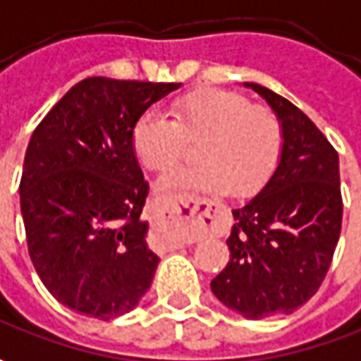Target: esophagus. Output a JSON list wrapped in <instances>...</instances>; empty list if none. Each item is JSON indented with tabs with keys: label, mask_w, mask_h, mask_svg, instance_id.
<instances>
[{
	"label": "esophagus",
	"mask_w": 361,
	"mask_h": 361,
	"mask_svg": "<svg viewBox=\"0 0 361 361\" xmlns=\"http://www.w3.org/2000/svg\"><path fill=\"white\" fill-rule=\"evenodd\" d=\"M209 200H204V197H193V195H188L185 200H181L180 204H169L168 205V212L171 216H178V218L183 219H193L197 218V214H200V209L202 207H209ZM188 243L185 240L180 243Z\"/></svg>",
	"instance_id": "34e87169"
}]
</instances>
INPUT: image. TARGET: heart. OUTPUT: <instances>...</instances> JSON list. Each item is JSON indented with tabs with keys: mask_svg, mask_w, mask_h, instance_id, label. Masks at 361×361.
<instances>
[{
	"mask_svg": "<svg viewBox=\"0 0 361 361\" xmlns=\"http://www.w3.org/2000/svg\"><path fill=\"white\" fill-rule=\"evenodd\" d=\"M169 121L156 109L143 111L131 128V147L149 171H168L180 159L185 140H200L195 168L171 171L161 180L168 192L252 195L269 180L281 154L280 121L228 90H200L178 97Z\"/></svg>",
	"mask_w": 361,
	"mask_h": 361,
	"instance_id": "heart-1",
	"label": "heart"
}]
</instances>
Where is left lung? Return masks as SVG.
<instances>
[{"label":"left lung","instance_id":"8db88e82","mask_svg":"<svg viewBox=\"0 0 361 361\" xmlns=\"http://www.w3.org/2000/svg\"><path fill=\"white\" fill-rule=\"evenodd\" d=\"M281 128V154L259 193L233 209L230 264L212 280L226 307L247 319L292 314L328 274L342 231L340 159L314 121L259 83Z\"/></svg>","mask_w":361,"mask_h":361}]
</instances>
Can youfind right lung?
<instances>
[{
	"instance_id": "obj_1",
	"label": "right lung",
	"mask_w": 361,
	"mask_h": 361,
	"mask_svg": "<svg viewBox=\"0 0 361 361\" xmlns=\"http://www.w3.org/2000/svg\"><path fill=\"white\" fill-rule=\"evenodd\" d=\"M181 83L87 78L32 133L19 183L33 267L59 304L111 319L149 290L157 254L142 219L147 181L135 119Z\"/></svg>"
}]
</instances>
